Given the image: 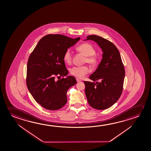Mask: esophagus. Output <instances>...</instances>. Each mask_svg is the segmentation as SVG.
Here are the masks:
<instances>
[{
  "mask_svg": "<svg viewBox=\"0 0 151 151\" xmlns=\"http://www.w3.org/2000/svg\"><path fill=\"white\" fill-rule=\"evenodd\" d=\"M76 81L77 82H78H78H82V81H81V79H78V78H76Z\"/></svg>",
  "mask_w": 151,
  "mask_h": 151,
  "instance_id": "1",
  "label": "esophagus"
}]
</instances>
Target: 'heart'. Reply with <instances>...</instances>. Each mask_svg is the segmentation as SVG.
<instances>
[{"instance_id": "heart-1", "label": "heart", "mask_w": 151, "mask_h": 151, "mask_svg": "<svg viewBox=\"0 0 151 151\" xmlns=\"http://www.w3.org/2000/svg\"><path fill=\"white\" fill-rule=\"evenodd\" d=\"M77 50L81 54L85 56L84 63H87L91 66H95L97 64L98 58L95 55L96 50L91 45L88 43H84L77 47ZM63 59L67 64H70L72 60V56L69 50L65 52ZM89 72V68L87 66H74L70 69V74L77 78H82Z\"/></svg>"}]
</instances>
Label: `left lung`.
Wrapping results in <instances>:
<instances>
[{
	"label": "left lung",
	"instance_id": "8db88e82",
	"mask_svg": "<svg viewBox=\"0 0 151 151\" xmlns=\"http://www.w3.org/2000/svg\"><path fill=\"white\" fill-rule=\"evenodd\" d=\"M96 42L103 52L102 60L96 70L89 77L93 82L84 81L85 92L88 104L99 110L109 109L121 95L125 69L119 50L108 40L97 35L86 40ZM97 80L100 81L96 82Z\"/></svg>",
	"mask_w": 151,
	"mask_h": 151
}]
</instances>
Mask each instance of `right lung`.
I'll list each match as a JSON object with an SVG mask.
<instances>
[{
	"label": "right lung",
	"instance_id": "1",
	"mask_svg": "<svg viewBox=\"0 0 151 151\" xmlns=\"http://www.w3.org/2000/svg\"><path fill=\"white\" fill-rule=\"evenodd\" d=\"M80 40L60 34H50L38 42L28 58L26 83L29 91L45 109L57 110L67 103V91L76 84L74 77L67 76L63 56Z\"/></svg>",
	"mask_w": 151,
	"mask_h": 151
}]
</instances>
